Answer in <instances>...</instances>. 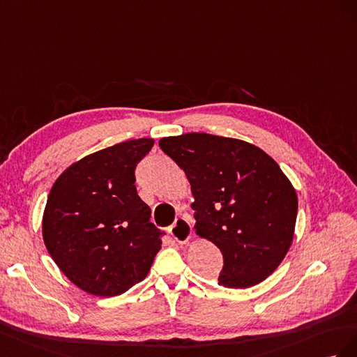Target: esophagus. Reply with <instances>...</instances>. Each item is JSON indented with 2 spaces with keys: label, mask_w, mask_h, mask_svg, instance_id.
<instances>
[{
  "label": "esophagus",
  "mask_w": 357,
  "mask_h": 357,
  "mask_svg": "<svg viewBox=\"0 0 357 357\" xmlns=\"http://www.w3.org/2000/svg\"><path fill=\"white\" fill-rule=\"evenodd\" d=\"M170 235H172V238L175 239L176 242H179V243H187L190 239H191V236H192V227H191V224H190V221L187 220V218H184V217H179L176 221H175V224H173V226L170 227Z\"/></svg>",
  "instance_id": "1"
}]
</instances>
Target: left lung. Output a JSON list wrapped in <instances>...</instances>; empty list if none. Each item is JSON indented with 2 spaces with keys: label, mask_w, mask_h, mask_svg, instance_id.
Returning <instances> with one entry per match:
<instances>
[{
  "label": "left lung",
  "mask_w": 357,
  "mask_h": 357,
  "mask_svg": "<svg viewBox=\"0 0 357 357\" xmlns=\"http://www.w3.org/2000/svg\"><path fill=\"white\" fill-rule=\"evenodd\" d=\"M160 148L184 170L199 238L224 259L218 284L247 289L266 280L289 252L298 196L278 162L245 140L187 133Z\"/></svg>",
  "instance_id": "obj_1"
}]
</instances>
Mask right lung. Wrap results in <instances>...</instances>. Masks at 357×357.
<instances>
[{
	"label": "right lung",
	"mask_w": 357,
	"mask_h": 357,
	"mask_svg": "<svg viewBox=\"0 0 357 357\" xmlns=\"http://www.w3.org/2000/svg\"><path fill=\"white\" fill-rule=\"evenodd\" d=\"M154 139L116 144L70 165L50 188L45 245L76 287L118 296L144 281L161 248V231L137 196L135 169Z\"/></svg>",
	"instance_id": "add662e5"
}]
</instances>
